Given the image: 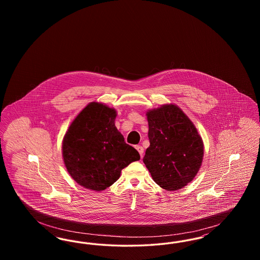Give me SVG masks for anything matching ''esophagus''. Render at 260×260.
<instances>
[{"mask_svg":"<svg viewBox=\"0 0 260 260\" xmlns=\"http://www.w3.org/2000/svg\"><path fill=\"white\" fill-rule=\"evenodd\" d=\"M136 150L138 151V153H139V155H140V157L142 158V156H143V152H144V149L142 146H140V145H137L136 146Z\"/></svg>","mask_w":260,"mask_h":260,"instance_id":"34e87169","label":"esophagus"}]
</instances>
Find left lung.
<instances>
[{"label":"left lung","instance_id":"8db88e82","mask_svg":"<svg viewBox=\"0 0 260 260\" xmlns=\"http://www.w3.org/2000/svg\"><path fill=\"white\" fill-rule=\"evenodd\" d=\"M150 146L143 162L154 181L174 191L186 186L198 173L204 144L197 128L176 105L147 112Z\"/></svg>","mask_w":260,"mask_h":260}]
</instances>
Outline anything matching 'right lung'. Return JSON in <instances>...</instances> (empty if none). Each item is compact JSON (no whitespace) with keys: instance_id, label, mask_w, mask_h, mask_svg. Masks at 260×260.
Instances as JSON below:
<instances>
[{"instance_id":"add662e5","label":"right lung","mask_w":260,"mask_h":260,"mask_svg":"<svg viewBox=\"0 0 260 260\" xmlns=\"http://www.w3.org/2000/svg\"><path fill=\"white\" fill-rule=\"evenodd\" d=\"M116 111L91 102L76 117L64 136L62 154L75 181L101 191L118 180L122 170L140 156L115 126Z\"/></svg>"}]
</instances>
